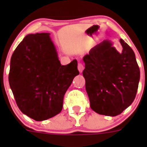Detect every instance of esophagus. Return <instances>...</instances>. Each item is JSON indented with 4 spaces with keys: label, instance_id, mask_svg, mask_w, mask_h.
Returning a JSON list of instances; mask_svg holds the SVG:
<instances>
[{
    "label": "esophagus",
    "instance_id": "1",
    "mask_svg": "<svg viewBox=\"0 0 147 147\" xmlns=\"http://www.w3.org/2000/svg\"><path fill=\"white\" fill-rule=\"evenodd\" d=\"M78 70H79V71L80 73L82 72V71L84 70V66H83V65L82 63H79L78 64Z\"/></svg>",
    "mask_w": 147,
    "mask_h": 147
}]
</instances>
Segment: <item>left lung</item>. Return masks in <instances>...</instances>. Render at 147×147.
I'll return each mask as SVG.
<instances>
[{
	"instance_id": "obj_1",
	"label": "left lung",
	"mask_w": 147,
	"mask_h": 147,
	"mask_svg": "<svg viewBox=\"0 0 147 147\" xmlns=\"http://www.w3.org/2000/svg\"><path fill=\"white\" fill-rule=\"evenodd\" d=\"M122 52L108 40L90 49L83 57L82 74L93 111L115 116L133 102L140 80V70L134 51L121 39Z\"/></svg>"
}]
</instances>
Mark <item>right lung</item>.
<instances>
[{
    "instance_id": "1",
    "label": "right lung",
    "mask_w": 147,
    "mask_h": 147,
    "mask_svg": "<svg viewBox=\"0 0 147 147\" xmlns=\"http://www.w3.org/2000/svg\"><path fill=\"white\" fill-rule=\"evenodd\" d=\"M79 74L76 59L61 65L50 34H30L12 54L9 82L20 111L41 121L61 112L65 93Z\"/></svg>"
}]
</instances>
